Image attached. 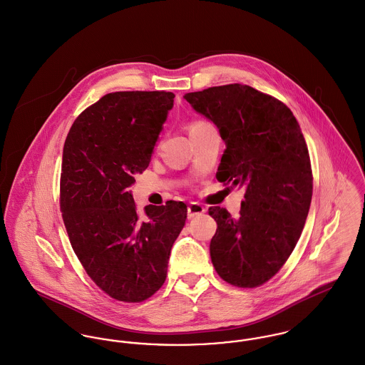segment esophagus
Wrapping results in <instances>:
<instances>
[{"mask_svg":"<svg viewBox=\"0 0 365 365\" xmlns=\"http://www.w3.org/2000/svg\"><path fill=\"white\" fill-rule=\"evenodd\" d=\"M205 212H206V209H205L202 205H199L197 202H192V203L188 206V219H194L195 216L202 215V213H205Z\"/></svg>","mask_w":365,"mask_h":365,"instance_id":"1","label":"esophagus"}]
</instances>
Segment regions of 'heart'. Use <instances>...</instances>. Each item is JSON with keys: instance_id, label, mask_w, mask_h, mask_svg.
I'll return each mask as SVG.
<instances>
[{"instance_id": "heart-1", "label": "heart", "mask_w": 365, "mask_h": 365, "mask_svg": "<svg viewBox=\"0 0 365 365\" xmlns=\"http://www.w3.org/2000/svg\"><path fill=\"white\" fill-rule=\"evenodd\" d=\"M206 125H209V123H206V121H202V120L192 121V124L190 125V131H195V130H199V128H202V127H206Z\"/></svg>"}]
</instances>
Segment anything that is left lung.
Wrapping results in <instances>:
<instances>
[{
	"label": "left lung",
	"instance_id": "obj_1",
	"mask_svg": "<svg viewBox=\"0 0 365 365\" xmlns=\"http://www.w3.org/2000/svg\"><path fill=\"white\" fill-rule=\"evenodd\" d=\"M184 98L226 142L216 178L245 188L237 219L225 207H209L217 223L212 264L235 287H259L292 255L311 205L312 170L299 123L283 101L248 85L213 86Z\"/></svg>",
	"mask_w": 365,
	"mask_h": 365
}]
</instances>
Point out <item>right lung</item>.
I'll return each mask as SVG.
<instances>
[{
    "mask_svg": "<svg viewBox=\"0 0 365 365\" xmlns=\"http://www.w3.org/2000/svg\"><path fill=\"white\" fill-rule=\"evenodd\" d=\"M173 101L165 91L108 93L66 135L60 209L69 242L89 277L117 301L140 302L163 286L185 225L184 202L139 210L128 191L149 166Z\"/></svg>",
    "mask_w": 365,
    "mask_h": 365,
    "instance_id": "right-lung-1",
    "label": "right lung"
}]
</instances>
